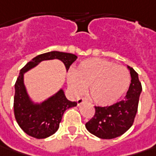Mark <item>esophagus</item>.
Wrapping results in <instances>:
<instances>
[{
	"mask_svg": "<svg viewBox=\"0 0 156 156\" xmlns=\"http://www.w3.org/2000/svg\"><path fill=\"white\" fill-rule=\"evenodd\" d=\"M85 101V99L84 98H78V100H77V102H78V105H81L82 103H84Z\"/></svg>",
	"mask_w": 156,
	"mask_h": 156,
	"instance_id": "esophagus-1",
	"label": "esophagus"
}]
</instances>
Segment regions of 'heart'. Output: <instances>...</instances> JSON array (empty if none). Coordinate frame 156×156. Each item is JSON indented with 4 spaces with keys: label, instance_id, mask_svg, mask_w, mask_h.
<instances>
[{
    "label": "heart",
    "instance_id": "obj_1",
    "mask_svg": "<svg viewBox=\"0 0 156 156\" xmlns=\"http://www.w3.org/2000/svg\"><path fill=\"white\" fill-rule=\"evenodd\" d=\"M68 85L75 94L89 88V97L99 105H109L120 98L129 85V74L124 67L102 58L83 61L68 75Z\"/></svg>",
    "mask_w": 156,
    "mask_h": 156
}]
</instances>
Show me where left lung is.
I'll list each match as a JSON object with an SVG mask.
<instances>
[{
  "label": "left lung",
  "instance_id": "obj_1",
  "mask_svg": "<svg viewBox=\"0 0 156 156\" xmlns=\"http://www.w3.org/2000/svg\"><path fill=\"white\" fill-rule=\"evenodd\" d=\"M131 84L123 100L112 105L94 106L93 117L85 123V127L100 139H113L125 133L133 124L138 111L140 94L142 91L138 73L129 67Z\"/></svg>",
  "mask_w": 156,
  "mask_h": 156
}]
</instances>
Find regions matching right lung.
Masks as SVG:
<instances>
[{
	"label": "right lung",
	"instance_id": "obj_1",
	"mask_svg": "<svg viewBox=\"0 0 156 156\" xmlns=\"http://www.w3.org/2000/svg\"><path fill=\"white\" fill-rule=\"evenodd\" d=\"M54 58L60 59L68 71L70 66L76 61L77 56L60 51H51L38 55L20 71L15 84V118L24 133L37 139H44L55 133L58 131L64 112L77 105V102H72L66 98L63 90H60L41 105H33L29 98L23 84V73L43 60Z\"/></svg>",
	"mask_w": 156,
	"mask_h": 156
}]
</instances>
